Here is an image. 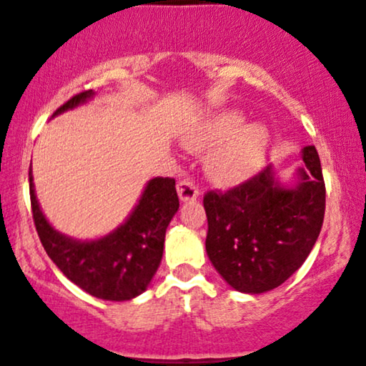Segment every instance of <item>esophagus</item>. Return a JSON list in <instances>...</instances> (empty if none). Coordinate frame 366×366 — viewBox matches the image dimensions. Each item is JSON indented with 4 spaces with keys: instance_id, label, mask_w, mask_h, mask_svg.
Returning a JSON list of instances; mask_svg holds the SVG:
<instances>
[{
    "instance_id": "obj_1",
    "label": "esophagus",
    "mask_w": 366,
    "mask_h": 366,
    "mask_svg": "<svg viewBox=\"0 0 366 366\" xmlns=\"http://www.w3.org/2000/svg\"><path fill=\"white\" fill-rule=\"evenodd\" d=\"M177 194L182 203H189V201L197 199L199 191H197V187L192 182H189V180H180L177 184Z\"/></svg>"
}]
</instances>
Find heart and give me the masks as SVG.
<instances>
[{
	"label": "heart",
	"mask_w": 366,
	"mask_h": 366,
	"mask_svg": "<svg viewBox=\"0 0 366 366\" xmlns=\"http://www.w3.org/2000/svg\"><path fill=\"white\" fill-rule=\"evenodd\" d=\"M184 146L194 153L208 151L204 174L217 186H236L249 179L267 157L270 132L263 124H244L239 110H220L194 125L184 136Z\"/></svg>",
	"instance_id": "heart-1"
}]
</instances>
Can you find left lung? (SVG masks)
<instances>
[{"instance_id": "8db88e82", "label": "left lung", "mask_w": 366, "mask_h": 366, "mask_svg": "<svg viewBox=\"0 0 366 366\" xmlns=\"http://www.w3.org/2000/svg\"><path fill=\"white\" fill-rule=\"evenodd\" d=\"M292 182L268 165L225 194L208 192L207 253L232 289L262 294L279 287L312 253L325 213V184L315 146L301 151Z\"/></svg>"}]
</instances>
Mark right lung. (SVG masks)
<instances>
[{
	"mask_svg": "<svg viewBox=\"0 0 366 366\" xmlns=\"http://www.w3.org/2000/svg\"><path fill=\"white\" fill-rule=\"evenodd\" d=\"M92 98L94 91H84L58 108L53 117L89 103ZM29 191L41 242L66 279L104 301H129L148 289L162 263L167 227L179 209L174 179H151L124 224L89 241L66 236L49 224L37 201L32 170L29 172Z\"/></svg>",
	"mask_w": 366,
	"mask_h": 366,
	"instance_id": "obj_1",
	"label": "right lung"
}]
</instances>
